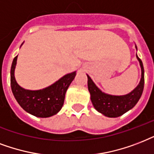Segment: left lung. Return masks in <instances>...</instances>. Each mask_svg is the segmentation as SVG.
I'll return each instance as SVG.
<instances>
[{
  "mask_svg": "<svg viewBox=\"0 0 154 154\" xmlns=\"http://www.w3.org/2000/svg\"><path fill=\"white\" fill-rule=\"evenodd\" d=\"M140 67H141V79L140 83L134 90L125 96H111L102 92L88 75V90L91 94V100L94 108L108 117H118L124 113L130 110L137 104L142 95L145 83L144 66L142 61L137 55Z\"/></svg>",
  "mask_w": 154,
  "mask_h": 154,
  "instance_id": "obj_1",
  "label": "left lung"
}]
</instances>
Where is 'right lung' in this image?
<instances>
[{
  "label": "right lung",
  "instance_id": "add662e5",
  "mask_svg": "<svg viewBox=\"0 0 154 154\" xmlns=\"http://www.w3.org/2000/svg\"><path fill=\"white\" fill-rule=\"evenodd\" d=\"M16 56L14 58L10 71V83L14 97L21 108L27 112L38 117H50L55 115L63 105L65 94L75 77V72L67 74L48 88L38 91L26 90L21 88L14 77Z\"/></svg>",
  "mask_w": 154,
  "mask_h": 154
}]
</instances>
